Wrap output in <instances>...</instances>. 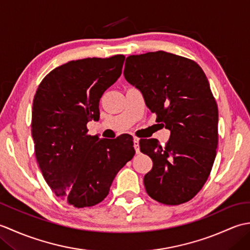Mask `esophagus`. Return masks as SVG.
<instances>
[{
	"label": "esophagus",
	"instance_id": "34e87169",
	"mask_svg": "<svg viewBox=\"0 0 250 250\" xmlns=\"http://www.w3.org/2000/svg\"><path fill=\"white\" fill-rule=\"evenodd\" d=\"M133 142H134V149H135L136 153H140V139L139 137L134 136Z\"/></svg>",
	"mask_w": 250,
	"mask_h": 250
}]
</instances>
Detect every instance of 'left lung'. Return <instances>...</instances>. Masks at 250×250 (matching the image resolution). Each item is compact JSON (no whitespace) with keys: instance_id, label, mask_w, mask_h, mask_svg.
Here are the masks:
<instances>
[{"instance_id":"8db88e82","label":"left lung","mask_w":250,"mask_h":250,"mask_svg":"<svg viewBox=\"0 0 250 250\" xmlns=\"http://www.w3.org/2000/svg\"><path fill=\"white\" fill-rule=\"evenodd\" d=\"M124 75L171 131L164 147L156 139L140 141L152 160L144 176L148 195L167 205L190 201L208 178L218 145V107L205 73L196 62L160 50L129 56Z\"/></svg>"}]
</instances>
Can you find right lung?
I'll return each instance as SVG.
<instances>
[{
    "mask_svg": "<svg viewBox=\"0 0 250 250\" xmlns=\"http://www.w3.org/2000/svg\"><path fill=\"white\" fill-rule=\"evenodd\" d=\"M124 55L87 58L56 67L33 100L32 137L42 174L57 196L77 208L102 202L111 183L133 158V137L100 140L87 124L99 120V103L121 75Z\"/></svg>",
    "mask_w": 250,
    "mask_h": 250,
    "instance_id": "1",
    "label": "right lung"
}]
</instances>
